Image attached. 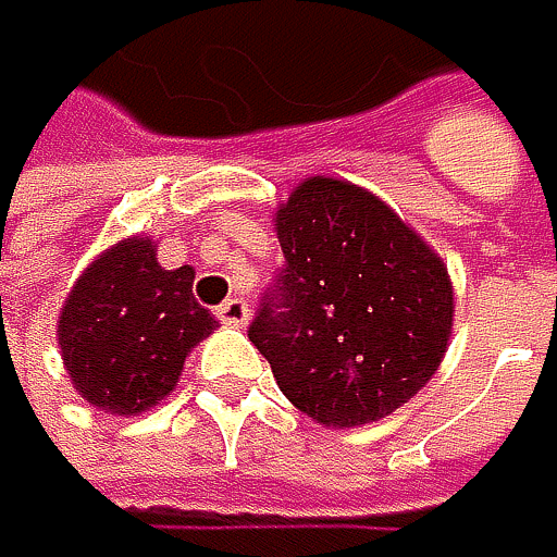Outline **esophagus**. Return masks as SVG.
Segmentation results:
<instances>
[{
  "label": "esophagus",
  "mask_w": 557,
  "mask_h": 557,
  "mask_svg": "<svg viewBox=\"0 0 557 557\" xmlns=\"http://www.w3.org/2000/svg\"><path fill=\"white\" fill-rule=\"evenodd\" d=\"M216 317L223 320L226 327H247L250 307H247V300H240V297H230V300H223V304L216 307Z\"/></svg>",
  "instance_id": "34e87169"
}]
</instances>
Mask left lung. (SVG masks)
<instances>
[{
	"instance_id": "1",
	"label": "left lung",
	"mask_w": 557,
	"mask_h": 557,
	"mask_svg": "<svg viewBox=\"0 0 557 557\" xmlns=\"http://www.w3.org/2000/svg\"><path fill=\"white\" fill-rule=\"evenodd\" d=\"M273 230L287 263L250 341L276 384L324 428L394 414L451 344L447 263L381 197L337 176L300 180Z\"/></svg>"
}]
</instances>
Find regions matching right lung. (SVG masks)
I'll list each match as a JSON object with an SVG mask.
<instances>
[{
  "instance_id": "add662e5",
  "label": "right lung",
  "mask_w": 557,
  "mask_h": 557,
  "mask_svg": "<svg viewBox=\"0 0 557 557\" xmlns=\"http://www.w3.org/2000/svg\"><path fill=\"white\" fill-rule=\"evenodd\" d=\"M194 267L166 270L153 237L106 247L59 307L55 344L76 394L106 414L136 418L173 394L183 363L220 320L194 297Z\"/></svg>"
}]
</instances>
